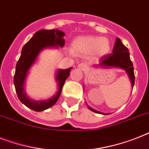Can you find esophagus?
Listing matches in <instances>:
<instances>
[{"label":"esophagus","instance_id":"esophagus-1","mask_svg":"<svg viewBox=\"0 0 149 149\" xmlns=\"http://www.w3.org/2000/svg\"><path fill=\"white\" fill-rule=\"evenodd\" d=\"M78 68L79 69H80V70H84L86 69V64L85 63H81L78 64Z\"/></svg>","mask_w":149,"mask_h":149}]
</instances>
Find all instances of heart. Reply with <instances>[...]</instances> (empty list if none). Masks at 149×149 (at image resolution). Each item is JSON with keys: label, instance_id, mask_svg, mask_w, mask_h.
I'll list each match as a JSON object with an SVG mask.
<instances>
[{"label": "heart", "instance_id": "heart-1", "mask_svg": "<svg viewBox=\"0 0 149 149\" xmlns=\"http://www.w3.org/2000/svg\"><path fill=\"white\" fill-rule=\"evenodd\" d=\"M71 50L79 55H93L102 57L111 51L109 39L100 36H80L76 37L71 43Z\"/></svg>", "mask_w": 149, "mask_h": 149}]
</instances>
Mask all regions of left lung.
Wrapping results in <instances>:
<instances>
[{"label":"left lung","instance_id":"left-lung-1","mask_svg":"<svg viewBox=\"0 0 149 149\" xmlns=\"http://www.w3.org/2000/svg\"><path fill=\"white\" fill-rule=\"evenodd\" d=\"M95 67H116V68L123 69L125 70L129 76V78L131 81L132 87L133 88L135 84V75H134V68L132 62L130 60V55H129V49L123 43L119 38H116L115 45L112 49V54L106 55L105 56L100 58L99 63L94 64ZM87 105V104H86ZM88 106L89 109L94 112L102 115H109L108 113H103V112L96 111L94 109L91 108L90 106Z\"/></svg>","mask_w":149,"mask_h":149}]
</instances>
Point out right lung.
<instances>
[{"label":"right lung","instance_id":"1","mask_svg":"<svg viewBox=\"0 0 149 149\" xmlns=\"http://www.w3.org/2000/svg\"><path fill=\"white\" fill-rule=\"evenodd\" d=\"M65 33L58 30H40L33 34L31 39L23 47L21 54L16 65L14 83L18 99L29 109L42 112L55 105L60 97L64 83L70 76L72 67L66 70L59 69L56 72L55 79L57 83V91L49 99L42 100H32L26 95L25 85L30 70L37 62L40 54L47 48H59L65 44Z\"/></svg>","mask_w":149,"mask_h":149}]
</instances>
